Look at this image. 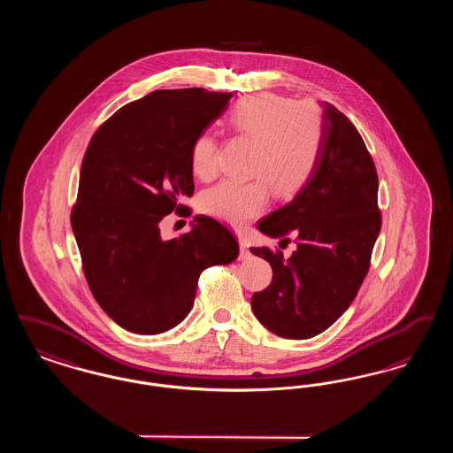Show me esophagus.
<instances>
[{
  "instance_id": "obj_1",
  "label": "esophagus",
  "mask_w": 453,
  "mask_h": 453,
  "mask_svg": "<svg viewBox=\"0 0 453 453\" xmlns=\"http://www.w3.org/2000/svg\"><path fill=\"white\" fill-rule=\"evenodd\" d=\"M239 250H241V253H239V259H246L250 258V244H248V241L244 239V237H239Z\"/></svg>"
}]
</instances>
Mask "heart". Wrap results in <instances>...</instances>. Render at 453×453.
Here are the masks:
<instances>
[{
	"instance_id": "heart-1",
	"label": "heart",
	"mask_w": 453,
	"mask_h": 453,
	"mask_svg": "<svg viewBox=\"0 0 453 453\" xmlns=\"http://www.w3.org/2000/svg\"><path fill=\"white\" fill-rule=\"evenodd\" d=\"M227 129L255 144L250 156V181L224 180L200 196V211L241 227L259 216L272 190L288 198L299 194L318 166L323 148L321 110L311 104L261 93L236 102L226 119ZM190 166L207 181L219 172V144L209 134H198L190 150Z\"/></svg>"
}]
</instances>
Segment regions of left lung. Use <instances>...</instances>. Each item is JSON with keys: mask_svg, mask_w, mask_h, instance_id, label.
Listing matches in <instances>:
<instances>
[{"mask_svg": "<svg viewBox=\"0 0 453 453\" xmlns=\"http://www.w3.org/2000/svg\"><path fill=\"white\" fill-rule=\"evenodd\" d=\"M377 192V170L360 132L324 104L323 148L311 180L290 203L259 220L263 234L297 242L288 259L280 250L251 248L273 270L272 283L251 297L259 323L281 338L307 340L345 312L380 233Z\"/></svg>", "mask_w": 453, "mask_h": 453, "instance_id": "1", "label": "left lung"}]
</instances>
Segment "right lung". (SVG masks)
I'll return each instance as SVG.
<instances>
[{
  "mask_svg": "<svg viewBox=\"0 0 453 453\" xmlns=\"http://www.w3.org/2000/svg\"><path fill=\"white\" fill-rule=\"evenodd\" d=\"M233 93L157 89L117 110L88 144L71 226L88 287L108 316L137 334H159L194 305L200 273L239 255L234 234L196 216L163 239L161 219L195 190L190 150ZM190 211V209H188Z\"/></svg>",
  "mask_w": 453,
  "mask_h": 453,
  "instance_id": "1",
  "label": "right lung"
}]
</instances>
